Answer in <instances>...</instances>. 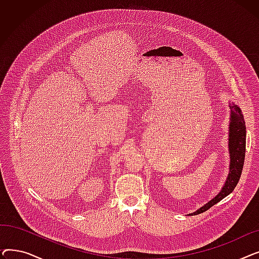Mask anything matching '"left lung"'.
<instances>
[{"label": "left lung", "instance_id": "left-lung-1", "mask_svg": "<svg viewBox=\"0 0 259 259\" xmlns=\"http://www.w3.org/2000/svg\"><path fill=\"white\" fill-rule=\"evenodd\" d=\"M230 107V124H229V154H230V164H229V174L228 178L220 191L215 197L205 203L202 207L197 209L195 212L190 213L189 215H197L207 211L212 206L216 205L226 196H228L233 191L236 187L243 167L244 154H246V124L240 108L232 103L229 102Z\"/></svg>", "mask_w": 259, "mask_h": 259}]
</instances>
